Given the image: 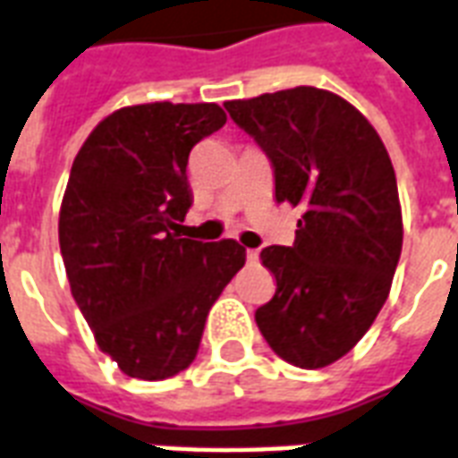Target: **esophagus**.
I'll list each match as a JSON object with an SVG mask.
<instances>
[{
  "label": "esophagus",
  "instance_id": "1",
  "mask_svg": "<svg viewBox=\"0 0 458 458\" xmlns=\"http://www.w3.org/2000/svg\"><path fill=\"white\" fill-rule=\"evenodd\" d=\"M246 258H249V263H256V260H258V250L256 249H249V250H246Z\"/></svg>",
  "mask_w": 458,
  "mask_h": 458
}]
</instances>
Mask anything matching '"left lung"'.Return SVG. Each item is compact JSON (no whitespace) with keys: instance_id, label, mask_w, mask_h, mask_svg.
Returning <instances> with one entry per match:
<instances>
[{"instance_id":"8db88e82","label":"left lung","mask_w":458,"mask_h":458,"mask_svg":"<svg viewBox=\"0 0 458 458\" xmlns=\"http://www.w3.org/2000/svg\"><path fill=\"white\" fill-rule=\"evenodd\" d=\"M225 108L270 159L275 200L304 208L292 246L260 250L277 290L256 311L258 328L284 362L326 367L369 331L401 258L386 147L355 106L314 86Z\"/></svg>"}]
</instances>
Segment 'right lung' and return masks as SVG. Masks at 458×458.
Segmentation results:
<instances>
[{
	"label": "right lung",
	"instance_id": "1",
	"mask_svg": "<svg viewBox=\"0 0 458 458\" xmlns=\"http://www.w3.org/2000/svg\"><path fill=\"white\" fill-rule=\"evenodd\" d=\"M226 123L216 103H144L101 120L72 164L60 250L72 297L106 355L161 381L198 355L216 297L246 263L233 239H181L188 157Z\"/></svg>",
	"mask_w": 458,
	"mask_h": 458
}]
</instances>
